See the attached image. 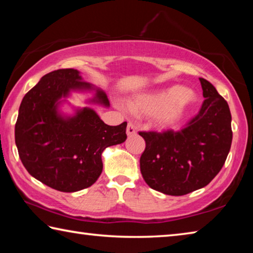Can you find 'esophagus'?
<instances>
[{
  "mask_svg": "<svg viewBox=\"0 0 253 253\" xmlns=\"http://www.w3.org/2000/svg\"><path fill=\"white\" fill-rule=\"evenodd\" d=\"M126 132H127V135H128V136H132V135H135V134H136V128H135V126H134V125H132L131 123H128Z\"/></svg>",
  "mask_w": 253,
  "mask_h": 253,
  "instance_id": "obj_1",
  "label": "esophagus"
}]
</instances>
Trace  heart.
I'll return each instance as SVG.
<instances>
[{
    "label": "heart",
    "mask_w": 253,
    "mask_h": 253,
    "mask_svg": "<svg viewBox=\"0 0 253 253\" xmlns=\"http://www.w3.org/2000/svg\"><path fill=\"white\" fill-rule=\"evenodd\" d=\"M199 96L192 89L173 84L152 92L136 95L128 102V108L136 116L153 117L160 129H175L198 105Z\"/></svg>",
    "instance_id": "b5f03b06"
}]
</instances>
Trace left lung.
Segmentation results:
<instances>
[{
    "instance_id": "left-lung-1",
    "label": "left lung",
    "mask_w": 253,
    "mask_h": 253,
    "mask_svg": "<svg viewBox=\"0 0 253 253\" xmlns=\"http://www.w3.org/2000/svg\"><path fill=\"white\" fill-rule=\"evenodd\" d=\"M205 100L200 113L179 131H140L146 147L139 160L149 187L168 195H185L207 186L224 165L232 143L228 102L200 78Z\"/></svg>"
}]
</instances>
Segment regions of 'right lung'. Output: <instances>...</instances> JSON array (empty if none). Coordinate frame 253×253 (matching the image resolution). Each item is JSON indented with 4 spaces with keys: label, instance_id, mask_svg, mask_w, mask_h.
Returning a JSON list of instances; mask_svg holds the SVG:
<instances>
[{
    "label": "right lung",
    "instance_id": "right-lung-1",
    "mask_svg": "<svg viewBox=\"0 0 253 253\" xmlns=\"http://www.w3.org/2000/svg\"><path fill=\"white\" fill-rule=\"evenodd\" d=\"M71 91H93L89 104L109 107L101 89L85 83L76 69H59L42 77L27 92L15 124V144L31 176L60 192L91 186L102 172L101 154L126 140V126H109L95 110L84 107L65 115L60 106Z\"/></svg>",
    "mask_w": 253,
    "mask_h": 253
}]
</instances>
